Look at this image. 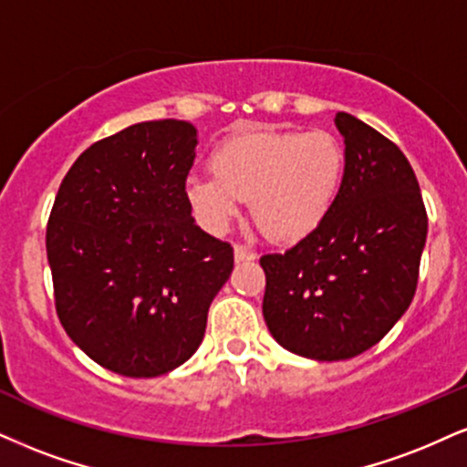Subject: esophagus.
I'll use <instances>...</instances> for the list:
<instances>
[{
    "label": "esophagus",
    "mask_w": 467,
    "mask_h": 467,
    "mask_svg": "<svg viewBox=\"0 0 467 467\" xmlns=\"http://www.w3.org/2000/svg\"><path fill=\"white\" fill-rule=\"evenodd\" d=\"M234 253H235V262H251V260H255V257H257V253L249 249L246 244H235Z\"/></svg>",
    "instance_id": "obj_1"
}]
</instances>
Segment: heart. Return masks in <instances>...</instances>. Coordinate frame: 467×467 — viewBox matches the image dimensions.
<instances>
[{
	"instance_id": "1",
	"label": "heart",
	"mask_w": 467,
	"mask_h": 467,
	"mask_svg": "<svg viewBox=\"0 0 467 467\" xmlns=\"http://www.w3.org/2000/svg\"><path fill=\"white\" fill-rule=\"evenodd\" d=\"M212 177H192L186 201L210 234H224L251 201L257 227L277 243H296L329 216L347 155L329 131L251 130L224 138L207 160Z\"/></svg>"
}]
</instances>
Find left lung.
I'll list each match as a JSON object with an SVG mask.
<instances>
[{"label": "left lung", "instance_id": "left-lung-1", "mask_svg": "<svg viewBox=\"0 0 467 467\" xmlns=\"http://www.w3.org/2000/svg\"><path fill=\"white\" fill-rule=\"evenodd\" d=\"M347 169L329 216L285 253L262 255V312L281 347L318 361L361 355L413 301L427 207L410 160L389 138L336 114Z\"/></svg>", "mask_w": 467, "mask_h": 467}]
</instances>
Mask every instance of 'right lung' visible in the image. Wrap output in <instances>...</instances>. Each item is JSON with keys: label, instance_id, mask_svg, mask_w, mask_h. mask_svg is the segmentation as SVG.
Listing matches in <instances>:
<instances>
[{"label": "right lung", "instance_id": "obj_1", "mask_svg": "<svg viewBox=\"0 0 467 467\" xmlns=\"http://www.w3.org/2000/svg\"><path fill=\"white\" fill-rule=\"evenodd\" d=\"M194 147L186 120L131 125L75 160L51 207L57 318L90 359L123 377H160L188 361L232 275V244L190 216Z\"/></svg>", "mask_w": 467, "mask_h": 467}]
</instances>
